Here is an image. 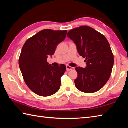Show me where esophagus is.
Instances as JSON below:
<instances>
[{
    "mask_svg": "<svg viewBox=\"0 0 128 128\" xmlns=\"http://www.w3.org/2000/svg\"><path fill=\"white\" fill-rule=\"evenodd\" d=\"M66 70H67V71H69V70H73V69H74V67L70 66H68V65H66Z\"/></svg>",
    "mask_w": 128,
    "mask_h": 128,
    "instance_id": "1",
    "label": "esophagus"
}]
</instances>
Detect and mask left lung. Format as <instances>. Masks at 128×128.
<instances>
[{"mask_svg": "<svg viewBox=\"0 0 128 128\" xmlns=\"http://www.w3.org/2000/svg\"><path fill=\"white\" fill-rule=\"evenodd\" d=\"M67 36L76 46L80 56L86 58L85 68L76 67V88L85 93L101 89L110 76L114 56L110 43L100 32L88 26L71 30Z\"/></svg>", "mask_w": 128, "mask_h": 128, "instance_id": "obj_1", "label": "left lung"}]
</instances>
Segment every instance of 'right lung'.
<instances>
[{
	"label": "right lung",
	"instance_id": "1",
	"mask_svg": "<svg viewBox=\"0 0 128 128\" xmlns=\"http://www.w3.org/2000/svg\"><path fill=\"white\" fill-rule=\"evenodd\" d=\"M67 31L43 30L26 40L18 60L27 86L34 94L47 97L58 91L60 78L66 66H53L47 61L55 53L57 46L66 39Z\"/></svg>",
	"mask_w": 128,
	"mask_h": 128
}]
</instances>
